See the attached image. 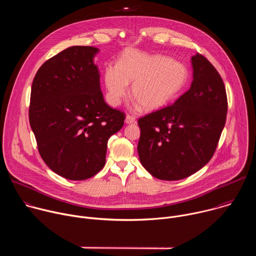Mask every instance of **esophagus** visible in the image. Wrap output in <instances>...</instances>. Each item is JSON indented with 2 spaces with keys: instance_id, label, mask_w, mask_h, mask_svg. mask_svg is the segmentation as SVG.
Masks as SVG:
<instances>
[{
  "instance_id": "1",
  "label": "esophagus",
  "mask_w": 256,
  "mask_h": 256,
  "mask_svg": "<svg viewBox=\"0 0 256 256\" xmlns=\"http://www.w3.org/2000/svg\"><path fill=\"white\" fill-rule=\"evenodd\" d=\"M126 124H134L136 122V118H134V116H126Z\"/></svg>"
}]
</instances>
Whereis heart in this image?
<instances>
[{
  "label": "heart",
  "mask_w": 256,
  "mask_h": 256,
  "mask_svg": "<svg viewBox=\"0 0 256 256\" xmlns=\"http://www.w3.org/2000/svg\"><path fill=\"white\" fill-rule=\"evenodd\" d=\"M103 80L110 105H120L128 95V84L132 83L136 106L157 110L186 87L188 70L184 64L168 56L130 48L122 54L116 66H105Z\"/></svg>",
  "instance_id": "1"
}]
</instances>
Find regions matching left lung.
<instances>
[{"instance_id":"left-lung-1","label":"left lung","mask_w":256,"mask_h":256,"mask_svg":"<svg viewBox=\"0 0 256 256\" xmlns=\"http://www.w3.org/2000/svg\"><path fill=\"white\" fill-rule=\"evenodd\" d=\"M194 80L172 105L140 118L138 153L142 165L161 180H179L212 157L227 116L224 82L202 54L192 58Z\"/></svg>"}]
</instances>
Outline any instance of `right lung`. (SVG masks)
Wrapping results in <instances>:
<instances>
[{"instance_id": "add662e5", "label": "right lung", "mask_w": 256, "mask_h": 256, "mask_svg": "<svg viewBox=\"0 0 256 256\" xmlns=\"http://www.w3.org/2000/svg\"><path fill=\"white\" fill-rule=\"evenodd\" d=\"M99 50L70 46L46 60L32 82L29 122L40 154L56 174L85 180L105 165L107 142L124 114L109 107L94 64Z\"/></svg>"}]
</instances>
